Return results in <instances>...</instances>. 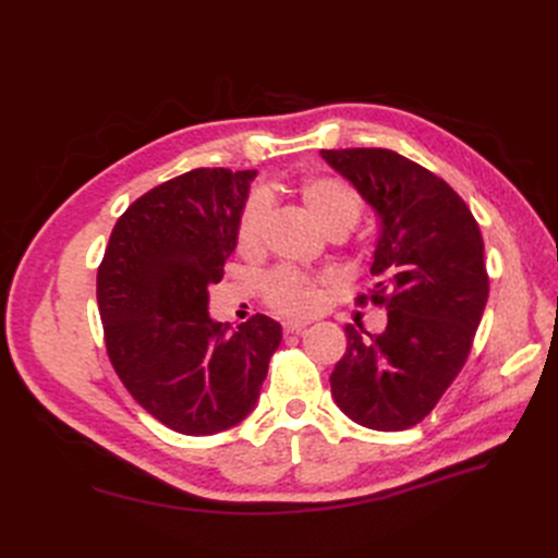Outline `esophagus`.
Here are the masks:
<instances>
[{
	"mask_svg": "<svg viewBox=\"0 0 558 558\" xmlns=\"http://www.w3.org/2000/svg\"><path fill=\"white\" fill-rule=\"evenodd\" d=\"M307 328V320H283V332L291 335V332H305Z\"/></svg>",
	"mask_w": 558,
	"mask_h": 558,
	"instance_id": "esophagus-1",
	"label": "esophagus"
}]
</instances>
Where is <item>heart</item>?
Returning a JSON list of instances; mask_svg holds the SVG:
<instances>
[{
	"label": "heart",
	"mask_w": 558,
	"mask_h": 558,
	"mask_svg": "<svg viewBox=\"0 0 558 558\" xmlns=\"http://www.w3.org/2000/svg\"><path fill=\"white\" fill-rule=\"evenodd\" d=\"M302 205L324 230H342L344 234L359 223L363 214V199L349 183L332 177H314L302 183ZM269 216V202L256 193L246 199L238 221V248L244 256H256L263 246L265 223ZM265 298L281 314H310L318 305V281L295 269H277L265 279Z\"/></svg>",
	"instance_id": "b5f03b06"
}]
</instances>
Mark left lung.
<instances>
[{
    "label": "left lung",
    "mask_w": 558,
    "mask_h": 558,
    "mask_svg": "<svg viewBox=\"0 0 558 558\" xmlns=\"http://www.w3.org/2000/svg\"><path fill=\"white\" fill-rule=\"evenodd\" d=\"M320 158L377 216L373 302L388 312L379 335L347 324L330 391L356 424L404 430L435 408L470 353L488 298L482 232L449 183L396 150H320Z\"/></svg>",
    "instance_id": "1"
}]
</instances>
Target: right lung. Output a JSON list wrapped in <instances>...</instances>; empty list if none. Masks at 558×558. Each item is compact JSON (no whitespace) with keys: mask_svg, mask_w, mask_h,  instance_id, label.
Returning a JSON list of instances; mask_svg holds the SVG:
<instances>
[{"mask_svg":"<svg viewBox=\"0 0 558 558\" xmlns=\"http://www.w3.org/2000/svg\"><path fill=\"white\" fill-rule=\"evenodd\" d=\"M256 170H193L132 202L97 269L111 365L132 398L183 435L238 426L256 408L281 326L209 316Z\"/></svg>","mask_w":558,"mask_h":558,"instance_id":"right-lung-1","label":"right lung"}]
</instances>
